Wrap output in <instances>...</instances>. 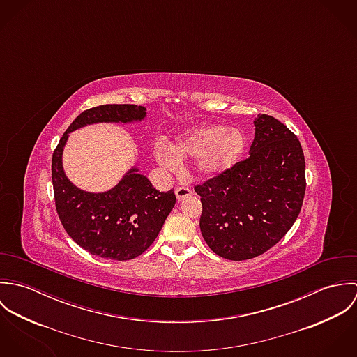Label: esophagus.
<instances>
[{"label": "esophagus", "mask_w": 357, "mask_h": 357, "mask_svg": "<svg viewBox=\"0 0 357 357\" xmlns=\"http://www.w3.org/2000/svg\"><path fill=\"white\" fill-rule=\"evenodd\" d=\"M191 195H192V191L188 187H177L176 188V197L178 201H183L184 198H188Z\"/></svg>", "instance_id": "34e87169"}]
</instances>
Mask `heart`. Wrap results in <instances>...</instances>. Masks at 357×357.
I'll list each match as a JSON object with an SVG mask.
<instances>
[{
	"label": "heart",
	"instance_id": "heart-1",
	"mask_svg": "<svg viewBox=\"0 0 357 357\" xmlns=\"http://www.w3.org/2000/svg\"><path fill=\"white\" fill-rule=\"evenodd\" d=\"M245 144V136L239 129L224 125L199 126L185 132L169 147L163 143L156 144L153 156L166 170H176L183 160L198 159L199 172L214 176L238 162Z\"/></svg>",
	"mask_w": 357,
	"mask_h": 357
}]
</instances>
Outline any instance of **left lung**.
Wrapping results in <instances>:
<instances>
[{
    "label": "left lung",
    "mask_w": 357,
    "mask_h": 357,
    "mask_svg": "<svg viewBox=\"0 0 357 357\" xmlns=\"http://www.w3.org/2000/svg\"><path fill=\"white\" fill-rule=\"evenodd\" d=\"M250 155L195 185L201 232L208 248L234 261L273 248L296 222L305 195V158L297 136L258 114Z\"/></svg>",
    "instance_id": "left-lung-1"
}]
</instances>
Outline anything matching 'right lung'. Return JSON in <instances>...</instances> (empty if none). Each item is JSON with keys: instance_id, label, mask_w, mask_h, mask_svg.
Instances as JSON below:
<instances>
[{"instance_id": "obj_1", "label": "right lung", "mask_w": 357, "mask_h": 357, "mask_svg": "<svg viewBox=\"0 0 357 357\" xmlns=\"http://www.w3.org/2000/svg\"><path fill=\"white\" fill-rule=\"evenodd\" d=\"M146 116L136 104H104L81 112L63 133L52 155L54 204L70 238L91 255L126 261L143 255L158 236L176 204L174 191L159 192L150 180L130 169L112 190L92 194L77 188L64 174L63 147L68 133L96 122H132Z\"/></svg>"}]
</instances>
